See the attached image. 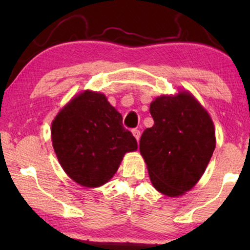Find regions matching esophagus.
I'll use <instances>...</instances> for the list:
<instances>
[{
	"instance_id": "1",
	"label": "esophagus",
	"mask_w": 250,
	"mask_h": 250,
	"mask_svg": "<svg viewBox=\"0 0 250 250\" xmlns=\"http://www.w3.org/2000/svg\"><path fill=\"white\" fill-rule=\"evenodd\" d=\"M132 133H133V135L135 136V139L138 140V141H139V140H140V136H141V132H140L139 129H133Z\"/></svg>"
}]
</instances>
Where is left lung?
Masks as SVG:
<instances>
[{
  "label": "left lung",
  "instance_id": "left-lung-1",
  "mask_svg": "<svg viewBox=\"0 0 250 250\" xmlns=\"http://www.w3.org/2000/svg\"><path fill=\"white\" fill-rule=\"evenodd\" d=\"M152 127L140 139V152L159 192L180 196L196 186L215 149L209 115L188 92L157 98L150 104Z\"/></svg>",
  "mask_w": 250,
  "mask_h": 250
}]
</instances>
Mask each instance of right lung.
Here are the masks:
<instances>
[{
	"label": "right lung",
	"instance_id": "obj_1",
	"mask_svg": "<svg viewBox=\"0 0 250 250\" xmlns=\"http://www.w3.org/2000/svg\"><path fill=\"white\" fill-rule=\"evenodd\" d=\"M51 136L67 175L88 188L107 183L125 153L138 149L122 115L98 92L85 91L74 98L54 118Z\"/></svg>",
	"mask_w": 250,
	"mask_h": 250
}]
</instances>
